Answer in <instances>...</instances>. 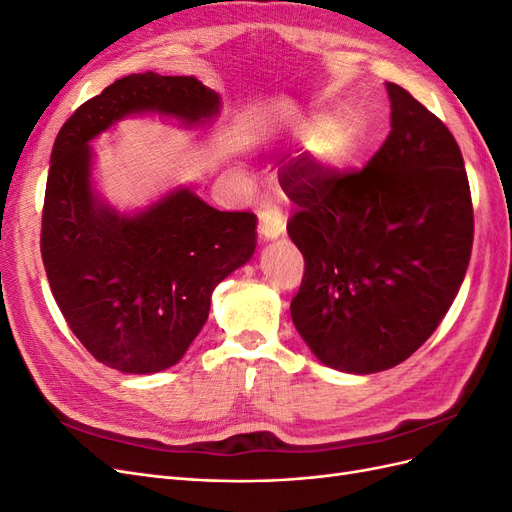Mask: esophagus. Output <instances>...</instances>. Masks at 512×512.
Listing matches in <instances>:
<instances>
[{"instance_id": "1", "label": "esophagus", "mask_w": 512, "mask_h": 512, "mask_svg": "<svg viewBox=\"0 0 512 512\" xmlns=\"http://www.w3.org/2000/svg\"><path fill=\"white\" fill-rule=\"evenodd\" d=\"M260 235L265 239H277L284 232V222L280 215H277L275 211H269V209H262L260 213Z\"/></svg>"}]
</instances>
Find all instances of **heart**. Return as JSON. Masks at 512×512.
Segmentation results:
<instances>
[{"label":"heart","instance_id":"heart-1","mask_svg":"<svg viewBox=\"0 0 512 512\" xmlns=\"http://www.w3.org/2000/svg\"><path fill=\"white\" fill-rule=\"evenodd\" d=\"M348 149V134L344 128H335L329 136L327 141H324V153H327L329 158H342Z\"/></svg>","mask_w":512,"mask_h":512}]
</instances>
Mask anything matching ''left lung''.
<instances>
[{
  "label": "left lung",
  "mask_w": 512,
  "mask_h": 512,
  "mask_svg": "<svg viewBox=\"0 0 512 512\" xmlns=\"http://www.w3.org/2000/svg\"><path fill=\"white\" fill-rule=\"evenodd\" d=\"M391 132L365 168L312 153L280 164L288 235L305 258L290 316L327 367L376 374L421 348L453 305L474 239L470 183L444 123L386 83Z\"/></svg>",
  "instance_id": "left-lung-1"
}]
</instances>
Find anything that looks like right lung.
Segmentation results:
<instances>
[{
	"instance_id": "1",
	"label": "right lung",
	"mask_w": 512,
	"mask_h": 512,
	"mask_svg": "<svg viewBox=\"0 0 512 512\" xmlns=\"http://www.w3.org/2000/svg\"><path fill=\"white\" fill-rule=\"evenodd\" d=\"M141 113L200 126L220 96L194 76L130 74L61 126L46 179L40 252L68 327L102 365L123 374L173 367L205 327L211 294L256 250V215L218 211L177 188L134 215L91 185L89 141Z\"/></svg>"
}]
</instances>
